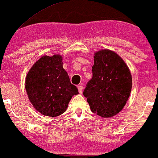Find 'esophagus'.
Segmentation results:
<instances>
[{"mask_svg": "<svg viewBox=\"0 0 158 158\" xmlns=\"http://www.w3.org/2000/svg\"><path fill=\"white\" fill-rule=\"evenodd\" d=\"M77 88H78V91H79V94H82V92H83V85H80L77 86Z\"/></svg>", "mask_w": 158, "mask_h": 158, "instance_id": "obj_1", "label": "esophagus"}]
</instances>
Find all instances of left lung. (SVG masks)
Listing matches in <instances>:
<instances>
[{
	"label": "left lung",
	"mask_w": 158,
	"mask_h": 158,
	"mask_svg": "<svg viewBox=\"0 0 158 158\" xmlns=\"http://www.w3.org/2000/svg\"><path fill=\"white\" fill-rule=\"evenodd\" d=\"M93 77L83 91L93 113L112 117L122 111L130 95L132 79L128 66L109 49L94 54Z\"/></svg>",
	"instance_id": "1"
}]
</instances>
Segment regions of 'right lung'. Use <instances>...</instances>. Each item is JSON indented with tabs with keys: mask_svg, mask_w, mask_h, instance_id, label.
<instances>
[{
	"mask_svg": "<svg viewBox=\"0 0 158 158\" xmlns=\"http://www.w3.org/2000/svg\"><path fill=\"white\" fill-rule=\"evenodd\" d=\"M25 88L30 102L43 115L51 117L66 111L73 96L78 94L62 67L61 55L43 56L30 69Z\"/></svg>",
	"mask_w": 158,
	"mask_h": 158,
	"instance_id": "right-lung-1",
	"label": "right lung"
}]
</instances>
